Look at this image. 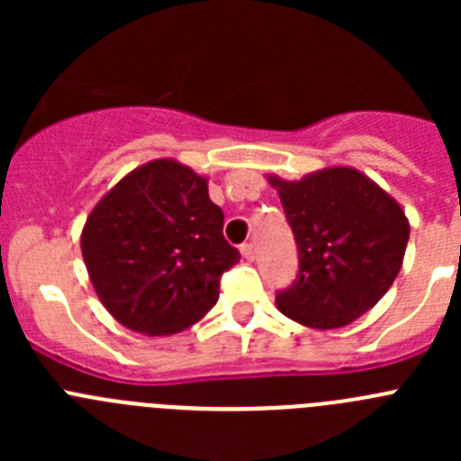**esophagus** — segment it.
Here are the masks:
<instances>
[{"label":"esophagus","instance_id":"obj_1","mask_svg":"<svg viewBox=\"0 0 461 461\" xmlns=\"http://www.w3.org/2000/svg\"><path fill=\"white\" fill-rule=\"evenodd\" d=\"M240 251H242V256L247 260H249V263L256 258V247H254V244H242V247H240Z\"/></svg>","mask_w":461,"mask_h":461}]
</instances>
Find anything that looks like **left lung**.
<instances>
[{
	"label": "left lung",
	"mask_w": 461,
	"mask_h": 461,
	"mask_svg": "<svg viewBox=\"0 0 461 461\" xmlns=\"http://www.w3.org/2000/svg\"><path fill=\"white\" fill-rule=\"evenodd\" d=\"M293 228L300 272L276 295L284 316L312 330L353 323L381 300L404 263L409 219L388 191L351 166L303 180L267 175Z\"/></svg>",
	"instance_id": "obj_1"
}]
</instances>
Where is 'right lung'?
<instances>
[{
	"label": "right lung",
	"mask_w": 461,
	"mask_h": 461,
	"mask_svg": "<svg viewBox=\"0 0 461 461\" xmlns=\"http://www.w3.org/2000/svg\"><path fill=\"white\" fill-rule=\"evenodd\" d=\"M80 249L110 316L148 337L201 321L217 304L221 275L240 260L223 240L207 177L175 158L124 175L87 214Z\"/></svg>",
	"instance_id": "1"
}]
</instances>
